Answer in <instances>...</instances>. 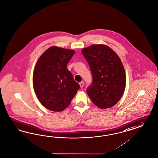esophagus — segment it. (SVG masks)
<instances>
[{"label":"esophagus","mask_w":158,"mask_h":158,"mask_svg":"<svg viewBox=\"0 0 158 158\" xmlns=\"http://www.w3.org/2000/svg\"><path fill=\"white\" fill-rule=\"evenodd\" d=\"M79 85L81 86V87H83V86H84V82L83 81H81L79 83Z\"/></svg>","instance_id":"esophagus-1"}]
</instances>
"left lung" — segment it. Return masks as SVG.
<instances>
[{
    "label": "left lung",
    "instance_id": "1",
    "mask_svg": "<svg viewBox=\"0 0 158 158\" xmlns=\"http://www.w3.org/2000/svg\"><path fill=\"white\" fill-rule=\"evenodd\" d=\"M91 70L93 81L87 89L92 102L101 109L114 105L124 93L126 79L119 56L104 44H93L81 50Z\"/></svg>",
    "mask_w": 158,
    "mask_h": 158
}]
</instances>
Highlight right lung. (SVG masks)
Segmentation results:
<instances>
[{
	"instance_id": "1",
	"label": "right lung",
	"mask_w": 158,
	"mask_h": 158,
	"mask_svg": "<svg viewBox=\"0 0 158 158\" xmlns=\"http://www.w3.org/2000/svg\"><path fill=\"white\" fill-rule=\"evenodd\" d=\"M75 51L52 46L41 55L34 69L33 85L39 100L48 110L60 112L70 104L80 86L67 68Z\"/></svg>"
}]
</instances>
